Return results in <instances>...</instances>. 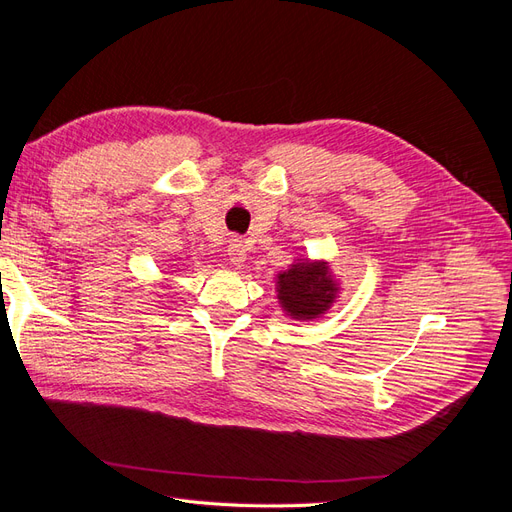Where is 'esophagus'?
Here are the masks:
<instances>
[{
	"label": "esophagus",
	"instance_id": "esophagus-1",
	"mask_svg": "<svg viewBox=\"0 0 512 512\" xmlns=\"http://www.w3.org/2000/svg\"><path fill=\"white\" fill-rule=\"evenodd\" d=\"M228 260H230V265H235V267H241L245 262V247L239 237H232L228 241Z\"/></svg>",
	"mask_w": 512,
	"mask_h": 512
}]
</instances>
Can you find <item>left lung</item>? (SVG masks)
<instances>
[{
	"label": "left lung",
	"mask_w": 512,
	"mask_h": 512,
	"mask_svg": "<svg viewBox=\"0 0 512 512\" xmlns=\"http://www.w3.org/2000/svg\"><path fill=\"white\" fill-rule=\"evenodd\" d=\"M335 299V286L324 265H292L280 275V301L294 318H316Z\"/></svg>",
	"instance_id": "1"
}]
</instances>
